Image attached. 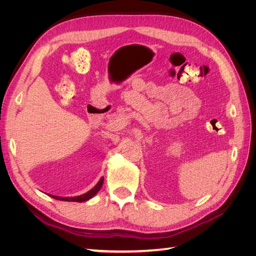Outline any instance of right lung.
I'll use <instances>...</instances> for the list:
<instances>
[{
	"mask_svg": "<svg viewBox=\"0 0 256 256\" xmlns=\"http://www.w3.org/2000/svg\"><path fill=\"white\" fill-rule=\"evenodd\" d=\"M102 184H104V177L100 178V180L97 182V184L95 186L94 188L90 189L86 193H84V194H81V196H72V198L65 196V198H62V196H52V194H50V196L53 198H56V200H66V202H85V200H88L90 198H92V196L97 194V193L100 190V188L102 187Z\"/></svg>",
	"mask_w": 256,
	"mask_h": 256,
	"instance_id": "1",
	"label": "right lung"
}]
</instances>
